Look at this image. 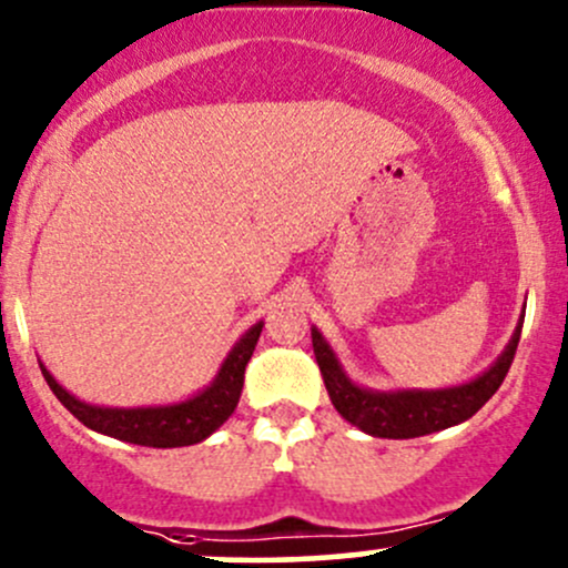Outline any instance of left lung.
Here are the masks:
<instances>
[{
  "mask_svg": "<svg viewBox=\"0 0 568 568\" xmlns=\"http://www.w3.org/2000/svg\"><path fill=\"white\" fill-rule=\"evenodd\" d=\"M520 328L523 315L509 345L504 347V353L498 355L496 364L488 372H483L471 383L439 390L361 388L345 375L332 345L323 339L317 328H313V351L332 404L347 423L358 426L364 434L383 436V439H413V436H426L469 420L496 394L498 385L507 377L509 366H513L517 342H520Z\"/></svg>",
  "mask_w": 568,
  "mask_h": 568,
  "instance_id": "left-lung-1",
  "label": "left lung"
}]
</instances>
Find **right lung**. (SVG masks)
I'll return each instance as SVG.
<instances>
[{
    "label": "right lung",
    "instance_id": "add662e5",
    "mask_svg": "<svg viewBox=\"0 0 568 568\" xmlns=\"http://www.w3.org/2000/svg\"><path fill=\"white\" fill-rule=\"evenodd\" d=\"M264 323H255L240 336V342L229 351L213 383L196 396L164 407H97L74 398L70 390L61 388L55 377L40 364L42 377L48 379L51 390L70 413L91 432L108 434L112 439L132 442L142 447H185L207 439L217 432L240 402L242 383H245V366L251 361Z\"/></svg>",
    "mask_w": 568,
    "mask_h": 568
}]
</instances>
